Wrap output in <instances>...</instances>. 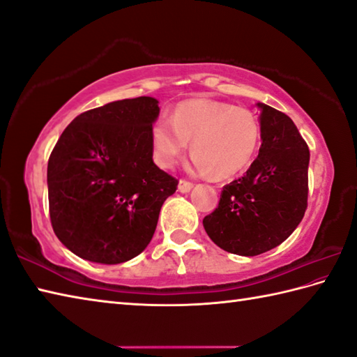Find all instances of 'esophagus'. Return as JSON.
Returning <instances> with one entry per match:
<instances>
[{
	"label": "esophagus",
	"instance_id": "obj_1",
	"mask_svg": "<svg viewBox=\"0 0 357 357\" xmlns=\"http://www.w3.org/2000/svg\"><path fill=\"white\" fill-rule=\"evenodd\" d=\"M192 187H193V183H190V181H187V179H181L179 181V185H178L179 192L187 193V192L192 190Z\"/></svg>",
	"mask_w": 357,
	"mask_h": 357
}]
</instances>
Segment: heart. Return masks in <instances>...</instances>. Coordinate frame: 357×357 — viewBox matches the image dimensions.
Here are the masks:
<instances>
[{
  "label": "heart",
  "instance_id": "obj_1",
  "mask_svg": "<svg viewBox=\"0 0 357 357\" xmlns=\"http://www.w3.org/2000/svg\"><path fill=\"white\" fill-rule=\"evenodd\" d=\"M192 142L195 165L213 178L241 172L260 144V121L252 111L216 100H192L174 109L172 121L159 117L151 127L155 160L172 169Z\"/></svg>",
  "mask_w": 357,
  "mask_h": 357
}]
</instances>
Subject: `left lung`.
Returning a JSON list of instances; mask_svg holds the SVG:
<instances>
[{
    "label": "left lung",
    "instance_id": "1",
    "mask_svg": "<svg viewBox=\"0 0 357 357\" xmlns=\"http://www.w3.org/2000/svg\"><path fill=\"white\" fill-rule=\"evenodd\" d=\"M258 108V156L241 178L222 187L218 207L202 220L216 246L244 257L282 244L308 207V145L282 111L264 103Z\"/></svg>",
    "mask_w": 357,
    "mask_h": 357
}]
</instances>
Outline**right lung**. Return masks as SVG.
Segmentation results:
<instances>
[{
	"instance_id": "right-lung-1",
	"label": "right lung",
	"mask_w": 357,
	"mask_h": 357,
	"mask_svg": "<svg viewBox=\"0 0 357 357\" xmlns=\"http://www.w3.org/2000/svg\"><path fill=\"white\" fill-rule=\"evenodd\" d=\"M158 100L136 97L77 116L47 162L49 216L57 238L85 260L128 261L149 246L178 179L153 162Z\"/></svg>"
}]
</instances>
